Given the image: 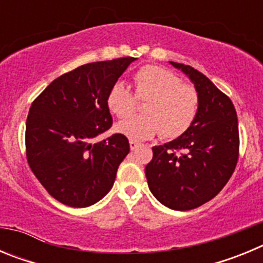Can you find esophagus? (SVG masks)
Masks as SVG:
<instances>
[{
    "label": "esophagus",
    "mask_w": 263,
    "mask_h": 263,
    "mask_svg": "<svg viewBox=\"0 0 263 263\" xmlns=\"http://www.w3.org/2000/svg\"><path fill=\"white\" fill-rule=\"evenodd\" d=\"M129 145H130V148H132V150H134V148L138 147L139 142H137V141H133V139H130Z\"/></svg>",
    "instance_id": "34e87169"
}]
</instances>
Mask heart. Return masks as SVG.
I'll return each instance as SVG.
<instances>
[{
	"label": "heart",
	"instance_id": "heart-1",
	"mask_svg": "<svg viewBox=\"0 0 263 263\" xmlns=\"http://www.w3.org/2000/svg\"><path fill=\"white\" fill-rule=\"evenodd\" d=\"M133 81L134 95L120 81L111 85L106 95V106L118 118L133 115L137 100H145V115L117 124V133L133 141H145L158 134L174 139L192 126L200 106V96L194 85L183 83L173 71L155 64L141 67Z\"/></svg>",
	"mask_w": 263,
	"mask_h": 263
}]
</instances>
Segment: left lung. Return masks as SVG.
<instances>
[{
	"instance_id": "1",
	"label": "left lung",
	"mask_w": 263,
	"mask_h": 263,
	"mask_svg": "<svg viewBox=\"0 0 263 263\" xmlns=\"http://www.w3.org/2000/svg\"><path fill=\"white\" fill-rule=\"evenodd\" d=\"M170 63L191 79L200 106L184 134L153 147L145 174L150 191L163 205L190 211L213 199L231 179L240 154L238 121L232 100L205 75Z\"/></svg>"
}]
</instances>
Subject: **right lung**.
Returning a JSON list of instances; mask_svg holds the SVG:
<instances>
[{
    "instance_id": "obj_1",
    "label": "right lung",
    "mask_w": 263,
    "mask_h": 263,
    "mask_svg": "<svg viewBox=\"0 0 263 263\" xmlns=\"http://www.w3.org/2000/svg\"><path fill=\"white\" fill-rule=\"evenodd\" d=\"M134 60L126 57L78 67L32 101L25 134L27 163L62 204L89 206L113 187L118 166L130 152L129 141L120 133L97 143L92 139L110 129L106 95Z\"/></svg>"
}]
</instances>
